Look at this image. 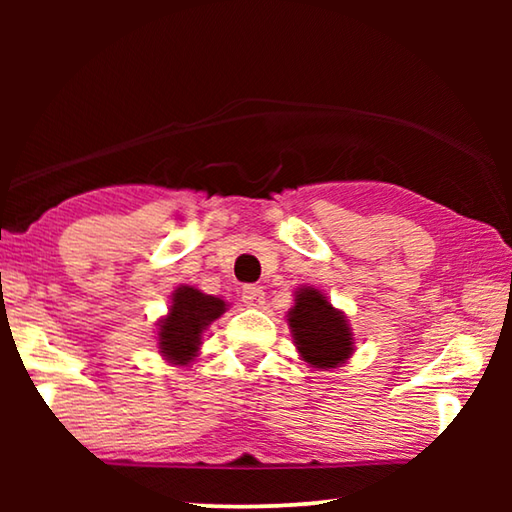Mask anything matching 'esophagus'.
Returning <instances> with one entry per match:
<instances>
[{
  "label": "esophagus",
  "instance_id": "1",
  "mask_svg": "<svg viewBox=\"0 0 512 512\" xmlns=\"http://www.w3.org/2000/svg\"><path fill=\"white\" fill-rule=\"evenodd\" d=\"M241 300H244L246 307H262L264 305V289L257 287V284H246L241 289Z\"/></svg>",
  "mask_w": 512,
  "mask_h": 512
}]
</instances>
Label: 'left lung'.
<instances>
[{"label": "left lung", "instance_id": "8db88e82", "mask_svg": "<svg viewBox=\"0 0 512 512\" xmlns=\"http://www.w3.org/2000/svg\"><path fill=\"white\" fill-rule=\"evenodd\" d=\"M287 320L293 343L311 368H336L350 359L354 341L348 320L318 289H298Z\"/></svg>", "mask_w": 512, "mask_h": 512}]
</instances>
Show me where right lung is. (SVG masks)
<instances>
[{
    "label": "right lung",
    "mask_w": 512,
    "mask_h": 512,
    "mask_svg": "<svg viewBox=\"0 0 512 512\" xmlns=\"http://www.w3.org/2000/svg\"><path fill=\"white\" fill-rule=\"evenodd\" d=\"M221 298L205 296L194 287H178L171 296L169 314L160 320L158 348L176 366H187L198 354L201 336L212 320L225 311Z\"/></svg>",
    "instance_id": "obj_1"
}]
</instances>
